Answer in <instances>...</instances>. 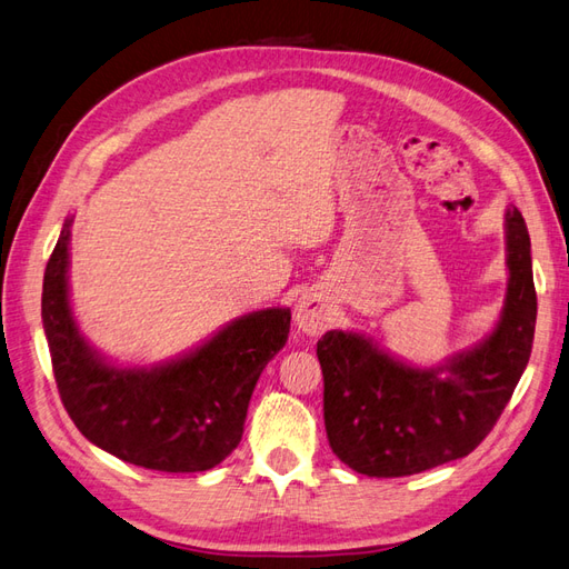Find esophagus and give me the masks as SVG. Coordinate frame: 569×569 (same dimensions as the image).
I'll return each mask as SVG.
<instances>
[{
  "label": "esophagus",
  "mask_w": 569,
  "mask_h": 569,
  "mask_svg": "<svg viewBox=\"0 0 569 569\" xmlns=\"http://www.w3.org/2000/svg\"><path fill=\"white\" fill-rule=\"evenodd\" d=\"M331 322V310L322 296L317 293H302L296 305V325L308 337H317L322 333Z\"/></svg>",
  "instance_id": "1"
}]
</instances>
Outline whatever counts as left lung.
<instances>
[{
  "instance_id": "obj_1",
  "label": "left lung",
  "mask_w": 569,
  "mask_h": 569,
  "mask_svg": "<svg viewBox=\"0 0 569 569\" xmlns=\"http://www.w3.org/2000/svg\"><path fill=\"white\" fill-rule=\"evenodd\" d=\"M507 296L492 333L445 366L413 368L366 333L317 341L329 447L353 471L399 478L461 459L486 440L527 370L536 329L531 240L517 207L505 213Z\"/></svg>"
}]
</instances>
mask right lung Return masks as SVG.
Returning <instances> with one entry per match:
<instances>
[{
  "label": "right lung",
  "mask_w": 569,
  "mask_h": 569,
  "mask_svg": "<svg viewBox=\"0 0 569 569\" xmlns=\"http://www.w3.org/2000/svg\"><path fill=\"white\" fill-rule=\"evenodd\" d=\"M71 223L67 218L42 279V329L69 418L86 440L143 469H213L242 440L259 375L288 341L290 310L242 315L180 358L120 368L89 346L71 312Z\"/></svg>",
  "instance_id": "obj_1"
}]
</instances>
